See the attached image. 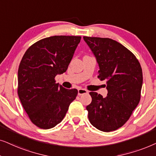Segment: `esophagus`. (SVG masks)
I'll return each instance as SVG.
<instances>
[{
  "mask_svg": "<svg viewBox=\"0 0 156 156\" xmlns=\"http://www.w3.org/2000/svg\"><path fill=\"white\" fill-rule=\"evenodd\" d=\"M78 95H83V94H87V93H88V91L87 90H86V89L79 88L78 90Z\"/></svg>",
  "mask_w": 156,
  "mask_h": 156,
  "instance_id": "obj_1",
  "label": "esophagus"
}]
</instances>
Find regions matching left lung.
I'll return each mask as SVG.
<instances>
[{
  "mask_svg": "<svg viewBox=\"0 0 156 156\" xmlns=\"http://www.w3.org/2000/svg\"><path fill=\"white\" fill-rule=\"evenodd\" d=\"M96 58L98 78L106 82L108 94L103 98L90 92L87 105L90 123L101 131L122 127L129 119L140 100L143 72L135 55L120 43L108 38L83 37Z\"/></svg>",
  "mask_w": 156,
  "mask_h": 156,
  "instance_id": "1",
  "label": "left lung"
}]
</instances>
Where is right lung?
I'll list each match as a JSON object with an SVG mask.
<instances>
[{
	"mask_svg": "<svg viewBox=\"0 0 156 156\" xmlns=\"http://www.w3.org/2000/svg\"><path fill=\"white\" fill-rule=\"evenodd\" d=\"M81 37L54 36L37 41L28 48L18 71V94L31 122L42 129L62 121L77 89H66L55 78L67 70Z\"/></svg>",
	"mask_w": 156,
	"mask_h": 156,
	"instance_id": "right-lung-1",
	"label": "right lung"
}]
</instances>
